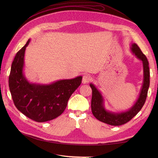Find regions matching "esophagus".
Masks as SVG:
<instances>
[{"label":"esophagus","mask_w":158,"mask_h":158,"mask_svg":"<svg viewBox=\"0 0 158 158\" xmlns=\"http://www.w3.org/2000/svg\"><path fill=\"white\" fill-rule=\"evenodd\" d=\"M91 81V76L89 74H85V76L82 77V82L83 84H87Z\"/></svg>","instance_id":"obj_1"}]
</instances>
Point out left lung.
<instances>
[{"label":"left lung","instance_id":"obj_1","mask_svg":"<svg viewBox=\"0 0 158 158\" xmlns=\"http://www.w3.org/2000/svg\"><path fill=\"white\" fill-rule=\"evenodd\" d=\"M130 50L138 60L142 62L143 79L138 98L126 111L114 112L106 109L104 98L102 93L99 91L94 84L91 83L89 86L92 89V97L91 107L94 117L99 121L109 124L111 126H121L131 120L142 108L145 104L148 89L150 85V71H149L148 62L146 56L143 54L139 47L135 43L132 44Z\"/></svg>","mask_w":158,"mask_h":158}]
</instances>
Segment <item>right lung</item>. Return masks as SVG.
I'll list each match as a JSON object with an SVG mask.
<instances>
[{
  "instance_id": "right-lung-1",
  "label": "right lung",
  "mask_w": 158,
  "mask_h": 158,
  "mask_svg": "<svg viewBox=\"0 0 158 158\" xmlns=\"http://www.w3.org/2000/svg\"><path fill=\"white\" fill-rule=\"evenodd\" d=\"M30 41L29 39L14 58L9 87L16 108L32 120L45 122L63 113L70 96L80 86L82 77L58 80L50 84L29 81L24 73V56Z\"/></svg>"
}]
</instances>
